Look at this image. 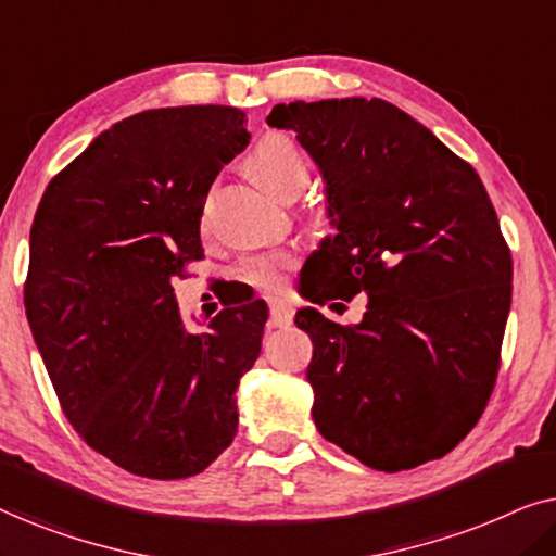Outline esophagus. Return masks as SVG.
I'll list each match as a JSON object with an SVG mask.
<instances>
[{
    "label": "esophagus",
    "mask_w": 556,
    "mask_h": 556,
    "mask_svg": "<svg viewBox=\"0 0 556 556\" xmlns=\"http://www.w3.org/2000/svg\"><path fill=\"white\" fill-rule=\"evenodd\" d=\"M293 321V306L286 301H270V324L283 329V326H291Z\"/></svg>",
    "instance_id": "1"
}]
</instances>
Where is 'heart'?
Instances as JSON below:
<instances>
[{"instance_id": "obj_1", "label": "heart", "mask_w": 556, "mask_h": 556, "mask_svg": "<svg viewBox=\"0 0 556 556\" xmlns=\"http://www.w3.org/2000/svg\"><path fill=\"white\" fill-rule=\"evenodd\" d=\"M248 172L257 185L268 189L278 200H295L308 187L311 169L301 149L283 134H270L248 156ZM295 268L293 253H268L250 257L245 263V278L265 291H278L286 276Z\"/></svg>"}]
</instances>
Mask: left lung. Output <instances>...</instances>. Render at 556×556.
I'll return each mask as SVG.
<instances>
[{"instance_id": "1", "label": "left lung", "mask_w": 556, "mask_h": 556, "mask_svg": "<svg viewBox=\"0 0 556 556\" xmlns=\"http://www.w3.org/2000/svg\"><path fill=\"white\" fill-rule=\"evenodd\" d=\"M268 124L318 164L337 227L308 257L306 299L367 295L354 326L295 314L318 432L384 473L443 458L489 405L511 308V250L481 177L379 98L280 103Z\"/></svg>"}]
</instances>
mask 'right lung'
I'll return each instance as SVG.
<instances>
[{
  "label": "right lung",
  "mask_w": 556,
  "mask_h": 556,
  "mask_svg": "<svg viewBox=\"0 0 556 556\" xmlns=\"http://www.w3.org/2000/svg\"><path fill=\"white\" fill-rule=\"evenodd\" d=\"M230 105L141 111L45 189L29 230L27 321L60 407L96 453L159 481L202 473L238 432L263 301L185 329L172 280L202 261L212 181L248 147Z\"/></svg>",
  "instance_id": "add662e5"
}]
</instances>
